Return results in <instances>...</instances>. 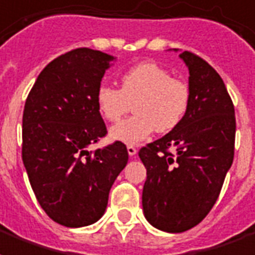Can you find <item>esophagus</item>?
<instances>
[{"instance_id": "esophagus-1", "label": "esophagus", "mask_w": 255, "mask_h": 255, "mask_svg": "<svg viewBox=\"0 0 255 255\" xmlns=\"http://www.w3.org/2000/svg\"><path fill=\"white\" fill-rule=\"evenodd\" d=\"M127 151H128V154H129V156H131V158H135V156H136V154H137V148L135 146H132V144H128Z\"/></svg>"}]
</instances>
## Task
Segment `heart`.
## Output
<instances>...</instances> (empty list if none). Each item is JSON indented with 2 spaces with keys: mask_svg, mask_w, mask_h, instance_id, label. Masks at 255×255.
<instances>
[{
  "mask_svg": "<svg viewBox=\"0 0 255 255\" xmlns=\"http://www.w3.org/2000/svg\"><path fill=\"white\" fill-rule=\"evenodd\" d=\"M120 89L101 84L96 90L100 115L108 122H118L133 104L132 118L113 126V140L137 144L152 133L170 132L180 126L190 104V89L184 81L155 62H142L126 70Z\"/></svg>",
  "mask_w": 255,
  "mask_h": 255,
  "instance_id": "obj_1",
  "label": "heart"
}]
</instances>
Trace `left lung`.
<instances>
[{
	"label": "left lung",
	"mask_w": 255,
	"mask_h": 255,
	"mask_svg": "<svg viewBox=\"0 0 255 255\" xmlns=\"http://www.w3.org/2000/svg\"><path fill=\"white\" fill-rule=\"evenodd\" d=\"M180 58L189 70L188 112L178 127L139 151L147 169L144 216L166 233L195 227L212 209L233 165L237 128L234 104L216 70L189 51Z\"/></svg>",
	"instance_id": "8db88e82"
}]
</instances>
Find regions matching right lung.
<instances>
[{"mask_svg":"<svg viewBox=\"0 0 255 255\" xmlns=\"http://www.w3.org/2000/svg\"><path fill=\"white\" fill-rule=\"evenodd\" d=\"M112 55L77 48L50 62L28 94L22 113V162L44 212L66 227L96 223L109 190L128 162L126 144L89 151L107 135L96 90Z\"/></svg>","mask_w":255,"mask_h":255,"instance_id":"obj_1","label":"right lung"}]
</instances>
